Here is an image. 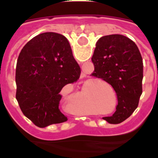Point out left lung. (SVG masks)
Masks as SVG:
<instances>
[{"label": "left lung", "instance_id": "left-lung-1", "mask_svg": "<svg viewBox=\"0 0 158 158\" xmlns=\"http://www.w3.org/2000/svg\"><path fill=\"white\" fill-rule=\"evenodd\" d=\"M92 61L95 66L92 76L111 85L118 99L115 112L103 118L111 124L120 123L138 107L142 93L143 63L140 51L129 38L110 35L97 41Z\"/></svg>", "mask_w": 158, "mask_h": 158}]
</instances>
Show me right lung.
Returning a JSON list of instances; mask_svg holds the SVG:
<instances>
[{
    "label": "right lung",
    "instance_id": "right-lung-1",
    "mask_svg": "<svg viewBox=\"0 0 158 158\" xmlns=\"http://www.w3.org/2000/svg\"><path fill=\"white\" fill-rule=\"evenodd\" d=\"M80 74L65 36L45 32L31 39L16 64V98L23 115L41 128L67 121L59 109L60 92L77 81Z\"/></svg>",
    "mask_w": 158,
    "mask_h": 158
}]
</instances>
